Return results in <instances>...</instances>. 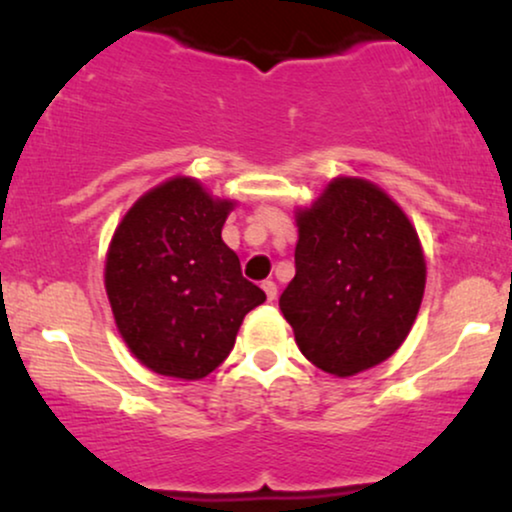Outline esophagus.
Listing matches in <instances>:
<instances>
[{"instance_id":"obj_1","label":"esophagus","mask_w":512,"mask_h":512,"mask_svg":"<svg viewBox=\"0 0 512 512\" xmlns=\"http://www.w3.org/2000/svg\"><path fill=\"white\" fill-rule=\"evenodd\" d=\"M261 286H263V291H265V295H268L270 302L277 298V284H274V281H263Z\"/></svg>"}]
</instances>
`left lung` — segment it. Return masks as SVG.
I'll return each instance as SVG.
<instances>
[{"label": "left lung", "mask_w": 512, "mask_h": 512, "mask_svg": "<svg viewBox=\"0 0 512 512\" xmlns=\"http://www.w3.org/2000/svg\"><path fill=\"white\" fill-rule=\"evenodd\" d=\"M295 277L279 298L302 355L353 376L388 360L425 293V258L411 221L372 182L339 177L298 212Z\"/></svg>", "instance_id": "1"}]
</instances>
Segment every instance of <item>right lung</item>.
<instances>
[{
	"mask_svg": "<svg viewBox=\"0 0 512 512\" xmlns=\"http://www.w3.org/2000/svg\"><path fill=\"white\" fill-rule=\"evenodd\" d=\"M231 207L191 177H173L117 226L106 293L122 339L152 372L203 379L233 351L242 318L265 302L221 240Z\"/></svg>",
	"mask_w": 512,
	"mask_h": 512,
	"instance_id": "add662e5",
	"label": "right lung"
}]
</instances>
